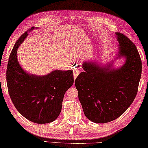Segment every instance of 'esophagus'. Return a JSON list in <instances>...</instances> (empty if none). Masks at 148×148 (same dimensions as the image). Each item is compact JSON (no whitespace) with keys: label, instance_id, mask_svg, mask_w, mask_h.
Instances as JSON below:
<instances>
[{"label":"esophagus","instance_id":"esophagus-1","mask_svg":"<svg viewBox=\"0 0 148 148\" xmlns=\"http://www.w3.org/2000/svg\"><path fill=\"white\" fill-rule=\"evenodd\" d=\"M79 73H80L79 69H78V68H76V67H75V68L74 69V70H73V74H74V79H76V78L77 77L78 75L79 74Z\"/></svg>","mask_w":148,"mask_h":148}]
</instances>
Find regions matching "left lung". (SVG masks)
Wrapping results in <instances>:
<instances>
[{
  "label": "left lung",
  "mask_w": 148,
  "mask_h": 148,
  "mask_svg": "<svg viewBox=\"0 0 148 148\" xmlns=\"http://www.w3.org/2000/svg\"><path fill=\"white\" fill-rule=\"evenodd\" d=\"M118 57L126 61L119 69L83 63L84 71L75 80L78 97L86 117L97 123L114 120L126 111L136 98L142 73V62L134 44L124 34L116 32Z\"/></svg>",
  "instance_id": "left-lung-1"
}]
</instances>
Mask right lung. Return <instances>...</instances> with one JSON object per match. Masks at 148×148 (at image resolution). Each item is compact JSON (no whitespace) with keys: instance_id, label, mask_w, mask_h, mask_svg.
<instances>
[{"instance_id":"right-lung-1","label":"right lung","mask_w":148,"mask_h":148,"mask_svg":"<svg viewBox=\"0 0 148 148\" xmlns=\"http://www.w3.org/2000/svg\"><path fill=\"white\" fill-rule=\"evenodd\" d=\"M27 36L28 31L18 39L9 55L6 71L9 94L23 117L36 123H48L55 121L61 112L64 96L74 83L73 72L55 70L37 76L25 71L19 64L16 53Z\"/></svg>"}]
</instances>
